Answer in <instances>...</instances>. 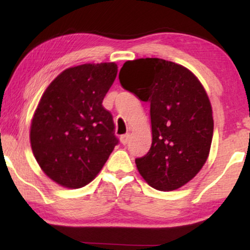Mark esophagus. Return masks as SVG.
<instances>
[{"instance_id":"obj_1","label":"esophagus","mask_w":250,"mask_h":250,"mask_svg":"<svg viewBox=\"0 0 250 250\" xmlns=\"http://www.w3.org/2000/svg\"><path fill=\"white\" fill-rule=\"evenodd\" d=\"M128 141H129V134H124L121 136L122 145H126V143H128Z\"/></svg>"}]
</instances>
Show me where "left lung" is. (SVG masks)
I'll list each match as a JSON object with an SVG mask.
<instances>
[{"mask_svg": "<svg viewBox=\"0 0 250 250\" xmlns=\"http://www.w3.org/2000/svg\"><path fill=\"white\" fill-rule=\"evenodd\" d=\"M119 82L150 104L152 143L135 159L139 173L157 190L183 187L203 168L213 139V110L203 84L188 68L158 58L126 61Z\"/></svg>", "mask_w": 250, "mask_h": 250, "instance_id": "1", "label": "left lung"}]
</instances>
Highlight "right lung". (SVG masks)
<instances>
[{
  "label": "right lung",
  "mask_w": 250,
  "mask_h": 250,
  "mask_svg": "<svg viewBox=\"0 0 250 250\" xmlns=\"http://www.w3.org/2000/svg\"><path fill=\"white\" fill-rule=\"evenodd\" d=\"M115 62L67 68L51 82L30 124V146L44 174L68 189L93 181L118 143L112 116L102 105Z\"/></svg>",
  "instance_id": "obj_1"
}]
</instances>
